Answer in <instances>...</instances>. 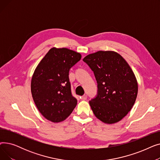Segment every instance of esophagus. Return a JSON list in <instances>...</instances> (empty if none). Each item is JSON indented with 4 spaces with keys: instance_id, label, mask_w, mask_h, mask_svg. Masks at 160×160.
<instances>
[{
    "instance_id": "esophagus-1",
    "label": "esophagus",
    "mask_w": 160,
    "mask_h": 160,
    "mask_svg": "<svg viewBox=\"0 0 160 160\" xmlns=\"http://www.w3.org/2000/svg\"><path fill=\"white\" fill-rule=\"evenodd\" d=\"M81 98L82 100H86L87 99V95H83V96L81 97Z\"/></svg>"
}]
</instances>
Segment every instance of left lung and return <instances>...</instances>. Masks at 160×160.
Wrapping results in <instances>:
<instances>
[{
  "label": "left lung",
  "instance_id": "8db88e82",
  "mask_svg": "<svg viewBox=\"0 0 160 160\" xmlns=\"http://www.w3.org/2000/svg\"><path fill=\"white\" fill-rule=\"evenodd\" d=\"M93 71L97 94L89 105L97 118L107 124L119 122L135 103L138 86L130 67L113 51H98L83 59Z\"/></svg>",
  "mask_w": 160,
  "mask_h": 160
}]
</instances>
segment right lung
<instances>
[{"mask_svg": "<svg viewBox=\"0 0 160 160\" xmlns=\"http://www.w3.org/2000/svg\"><path fill=\"white\" fill-rule=\"evenodd\" d=\"M81 58L80 53L70 49L52 48L36 67L31 82L32 95L38 110L47 120L63 121L77 106L69 72Z\"/></svg>", "mask_w": 160, "mask_h": 160, "instance_id": "add662e5", "label": "right lung"}]
</instances>
